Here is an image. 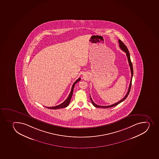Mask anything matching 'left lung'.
<instances>
[{
  "mask_svg": "<svg viewBox=\"0 0 159 159\" xmlns=\"http://www.w3.org/2000/svg\"><path fill=\"white\" fill-rule=\"evenodd\" d=\"M118 42H119L120 48L121 49V50H123V51L126 53L127 58H128V60L129 64L130 65L131 73V78L130 85H129V86L128 92L127 93V94L125 95V96L122 99H121V100L119 101V102H117L115 103L114 104H112V105H110V106H102L97 105V104H96L95 103H94V102L93 101L92 99V98H91V96H90V99H91V102H92V104H93L94 106H95V107H100V108H103V109H104V108H109V107H114V106H117V104H120V103H121V102H123L124 100H125V98L128 97V96L129 94V93H130V89H131V87L132 79V77H133V66H132V64L131 61V59H130V53H129V52L128 49L127 48V46H126L124 44V43H123L121 40H120V39L118 40Z\"/></svg>",
  "mask_w": 159,
  "mask_h": 159,
  "instance_id": "obj_1",
  "label": "left lung"
}]
</instances>
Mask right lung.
<instances>
[{
	"label": "right lung",
	"mask_w": 159,
	"mask_h": 159,
	"mask_svg": "<svg viewBox=\"0 0 159 159\" xmlns=\"http://www.w3.org/2000/svg\"><path fill=\"white\" fill-rule=\"evenodd\" d=\"M80 80H81V78H79V79H78L77 80H76V81L74 83L73 86L71 87V91H70V95H68L67 98L61 104H59L58 106H55V107H46L49 109H54V110H56V109H61V108H64V107H67V106H68V104H70V102L71 97H72V95H73V91H74L75 85L76 83H77Z\"/></svg>",
	"instance_id": "obj_1"
}]
</instances>
